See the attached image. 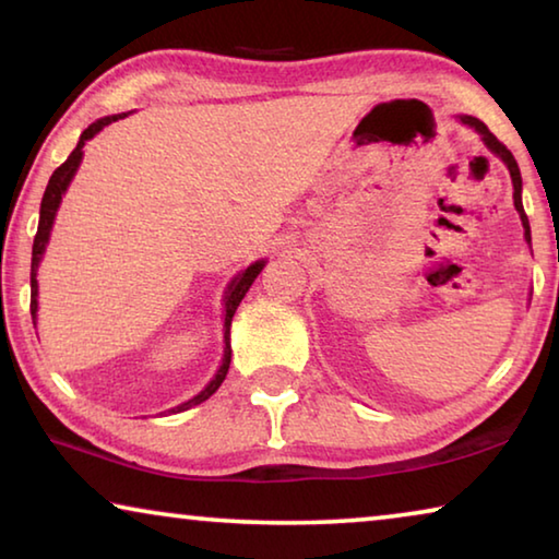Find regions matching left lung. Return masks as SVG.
<instances>
[{"mask_svg": "<svg viewBox=\"0 0 559 559\" xmlns=\"http://www.w3.org/2000/svg\"><path fill=\"white\" fill-rule=\"evenodd\" d=\"M463 122H466V126H471V128H476L480 135H484V143L493 150V153L503 159V163L508 165V169H510V177H513V200H515V210H518V214H520V219H523V226H525V239L530 241V224H527V214H525V210H523V197H520V189H523V179H520V169H518V163H515V157H513V153H510V150L500 143V140L493 135V132H490L488 128H486V122H480L478 118H471V116H463L461 118Z\"/></svg>", "mask_w": 559, "mask_h": 559, "instance_id": "1", "label": "left lung"}]
</instances>
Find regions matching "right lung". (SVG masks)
Instances as JSON below:
<instances>
[{
	"label": "right lung",
	"instance_id": "obj_1",
	"mask_svg": "<svg viewBox=\"0 0 559 559\" xmlns=\"http://www.w3.org/2000/svg\"><path fill=\"white\" fill-rule=\"evenodd\" d=\"M122 116H126V112H122ZM122 116L100 118V120L93 122V126H88L86 130H83L79 145H75V150H73V153L69 155V159H66V163H63L61 167L53 169L49 185H46V192H44V200H41V212H39V229H36L34 249H32V318H36V269H39V261H41V253H44V249H46V241H49V231H51L56 210H59V204H61V194L66 192V187H69V182H71V177H73L75 169H79V163H81V157H83V145H86V140H91L93 135H96V132H100L103 128L110 126V122H116V120L122 118ZM261 269H263V261L251 263L249 269L241 271L239 276H236V278L231 281L229 290H226V300H224V306H226V318H224V340H226V347H224V362H222V367H219V372H216L214 380H212L210 384H206L204 392L197 394L194 400L179 404L177 409H173V412H185V409H189V406L202 404L204 400H210V396H212L216 390H219V384L224 382L226 372H229V362H231V345H229L231 318H234V313H236V308H239L241 298L246 296V290L251 288L253 278H257L259 273H261Z\"/></svg>",
	"mask_w": 559,
	"mask_h": 559
}]
</instances>
